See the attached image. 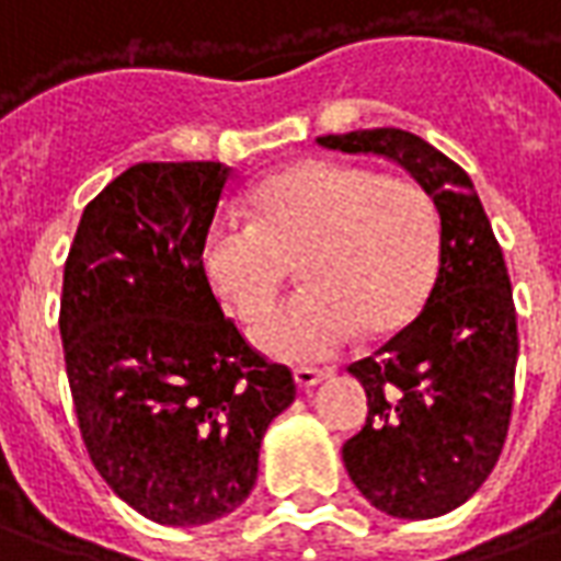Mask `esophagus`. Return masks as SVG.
<instances>
[{
	"label": "esophagus",
	"mask_w": 561,
	"mask_h": 561,
	"mask_svg": "<svg viewBox=\"0 0 561 561\" xmlns=\"http://www.w3.org/2000/svg\"><path fill=\"white\" fill-rule=\"evenodd\" d=\"M328 376H331V370H321V367H297L294 370V382L304 391H309L312 386H319L321 379H328Z\"/></svg>",
	"instance_id": "34e87169"
}]
</instances>
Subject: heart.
<instances>
[{"mask_svg":"<svg viewBox=\"0 0 561 561\" xmlns=\"http://www.w3.org/2000/svg\"><path fill=\"white\" fill-rule=\"evenodd\" d=\"M252 221L206 230L199 267L215 297L249 321L297 261L307 285L254 321L252 343L279 362H319L364 328L403 331L428 304L440 270V225L431 197L407 179L364 167L300 160L257 182Z\"/></svg>","mask_w":561,"mask_h":561,"instance_id":"b5f03b06","label":"heart"}]
</instances>
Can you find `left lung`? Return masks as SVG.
<instances>
[{"label": "left lung", "instance_id": "left-lung-1", "mask_svg": "<svg viewBox=\"0 0 561 561\" xmlns=\"http://www.w3.org/2000/svg\"><path fill=\"white\" fill-rule=\"evenodd\" d=\"M321 148L394 160L440 215V270L413 324L348 364L367 422L343 444L352 483L376 511L434 519L485 483L507 437L519 355L511 276L468 172L394 127L319 136Z\"/></svg>", "mask_w": 561, "mask_h": 561}]
</instances>
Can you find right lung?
<instances>
[{"label":"right lung","mask_w":561,"mask_h":561,"mask_svg":"<svg viewBox=\"0 0 561 561\" xmlns=\"http://www.w3.org/2000/svg\"><path fill=\"white\" fill-rule=\"evenodd\" d=\"M230 172L215 160L121 172L88 203L62 270V358L88 456L160 526L237 511L270 422L297 394L199 267Z\"/></svg>","instance_id":"obj_1"}]
</instances>
